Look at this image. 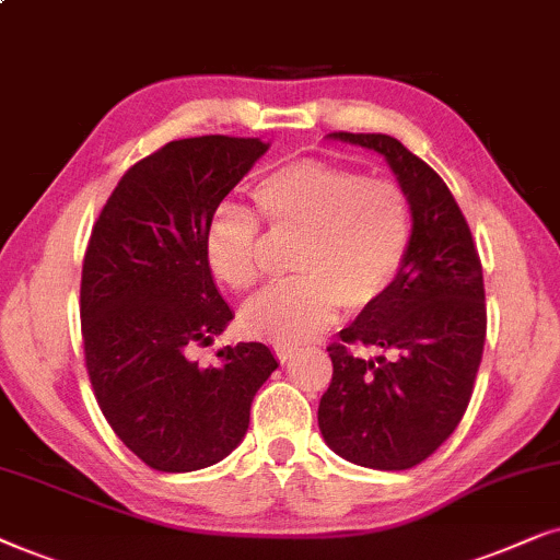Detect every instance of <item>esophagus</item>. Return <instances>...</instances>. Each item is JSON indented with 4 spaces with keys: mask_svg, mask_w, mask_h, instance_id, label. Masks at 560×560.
Instances as JSON below:
<instances>
[{
    "mask_svg": "<svg viewBox=\"0 0 560 560\" xmlns=\"http://www.w3.org/2000/svg\"><path fill=\"white\" fill-rule=\"evenodd\" d=\"M294 350H296V348H289V346H273V353H276V358H279L281 363H287L289 358L294 355Z\"/></svg>",
    "mask_w": 560,
    "mask_h": 560,
    "instance_id": "34e87169",
    "label": "esophagus"
}]
</instances>
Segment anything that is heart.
I'll return each instance as SVG.
<instances>
[{
    "mask_svg": "<svg viewBox=\"0 0 560 560\" xmlns=\"http://www.w3.org/2000/svg\"><path fill=\"white\" fill-rule=\"evenodd\" d=\"M258 214L276 235L302 237L294 281L271 287L243 307L258 338L292 346L325 330L338 307L363 312L389 294L412 243L407 194L389 178L300 159L266 174L253 189ZM258 220L222 205L207 228V260L222 284L245 292L258 281Z\"/></svg>",
    "mask_w": 560,
    "mask_h": 560,
    "instance_id": "heart-1",
    "label": "heart"
}]
</instances>
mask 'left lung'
I'll return each instance as SVG.
<instances>
[{
	"label": "left lung",
	"instance_id": "8db88e82",
	"mask_svg": "<svg viewBox=\"0 0 560 560\" xmlns=\"http://www.w3.org/2000/svg\"><path fill=\"white\" fill-rule=\"evenodd\" d=\"M327 138L384 155L407 194L412 243L389 294L327 348L332 382L319 399V432L350 464L405 471L448 441L471 399L487 338L481 260L448 186L397 138ZM361 347L380 355L363 359Z\"/></svg>",
	"mask_w": 560,
	"mask_h": 560
}]
</instances>
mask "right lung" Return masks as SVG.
Segmentation results:
<instances>
[{
    "label": "right lung",
    "instance_id": "obj_1",
    "mask_svg": "<svg viewBox=\"0 0 560 560\" xmlns=\"http://www.w3.org/2000/svg\"><path fill=\"white\" fill-rule=\"evenodd\" d=\"M268 143L202 136L166 143L119 178L81 268L86 371L104 417L155 471L218 464L245 438L250 401L273 374L264 342L191 361L233 319L207 260V228Z\"/></svg>",
    "mask_w": 560,
    "mask_h": 560
}]
</instances>
